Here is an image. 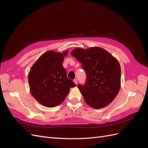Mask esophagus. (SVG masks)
<instances>
[{"label": "esophagus", "mask_w": 148, "mask_h": 148, "mask_svg": "<svg viewBox=\"0 0 148 148\" xmlns=\"http://www.w3.org/2000/svg\"><path fill=\"white\" fill-rule=\"evenodd\" d=\"M73 82H74V83H75L76 84H77L78 83V79H77V78H76V79H75L73 80Z\"/></svg>", "instance_id": "esophagus-1"}]
</instances>
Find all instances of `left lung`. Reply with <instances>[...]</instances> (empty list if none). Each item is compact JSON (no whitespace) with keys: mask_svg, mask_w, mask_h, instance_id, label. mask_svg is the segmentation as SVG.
I'll return each mask as SVG.
<instances>
[{"mask_svg":"<svg viewBox=\"0 0 148 148\" xmlns=\"http://www.w3.org/2000/svg\"><path fill=\"white\" fill-rule=\"evenodd\" d=\"M71 54L82 64L86 74L84 85L78 84L86 104L95 109L109 104L120 88L121 70L118 60L104 49H75Z\"/></svg>","mask_w":148,"mask_h":148,"instance_id":"1","label":"left lung"}]
</instances>
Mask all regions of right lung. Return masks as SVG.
<instances>
[{
	"mask_svg": "<svg viewBox=\"0 0 148 148\" xmlns=\"http://www.w3.org/2000/svg\"><path fill=\"white\" fill-rule=\"evenodd\" d=\"M68 52L49 51L40 57L28 74L30 92L34 99L47 107H56L63 102L75 83L67 78L62 65Z\"/></svg>",
	"mask_w": 148,
	"mask_h": 148,
	"instance_id": "add662e5",
	"label": "right lung"
}]
</instances>
